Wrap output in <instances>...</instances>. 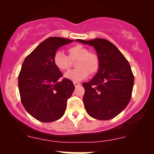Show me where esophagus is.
Returning <instances> with one entry per match:
<instances>
[{
	"mask_svg": "<svg viewBox=\"0 0 154 154\" xmlns=\"http://www.w3.org/2000/svg\"><path fill=\"white\" fill-rule=\"evenodd\" d=\"M74 85H75V87H78V86L80 85V83L78 82H74Z\"/></svg>",
	"mask_w": 154,
	"mask_h": 154,
	"instance_id": "obj_1",
	"label": "esophagus"
}]
</instances>
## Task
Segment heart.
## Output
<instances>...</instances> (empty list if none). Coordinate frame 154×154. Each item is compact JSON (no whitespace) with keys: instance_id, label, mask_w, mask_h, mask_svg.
Here are the masks:
<instances>
[{"instance_id":"1","label":"heart","mask_w":154,"mask_h":154,"mask_svg":"<svg viewBox=\"0 0 154 154\" xmlns=\"http://www.w3.org/2000/svg\"><path fill=\"white\" fill-rule=\"evenodd\" d=\"M69 57L71 60L77 59L75 67L77 69L67 72L65 78L74 81H79L88 77V74L93 75L99 68V59L97 54L89 52L87 48L81 45H74L68 49ZM55 66L61 72L69 69L70 60L62 51H58L53 58Z\"/></svg>"}]
</instances>
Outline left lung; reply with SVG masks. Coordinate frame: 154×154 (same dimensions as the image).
I'll return each instance as SVG.
<instances>
[{"label": "left lung", "instance_id": "left-lung-1", "mask_svg": "<svg viewBox=\"0 0 154 154\" xmlns=\"http://www.w3.org/2000/svg\"><path fill=\"white\" fill-rule=\"evenodd\" d=\"M76 41L91 45L99 59L98 72L88 82H83V103L87 113L98 120L113 119L130 102L134 76L128 60L109 40L95 38Z\"/></svg>", "mask_w": 154, "mask_h": 154}]
</instances>
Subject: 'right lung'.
<instances>
[{
	"mask_svg": "<svg viewBox=\"0 0 154 154\" xmlns=\"http://www.w3.org/2000/svg\"><path fill=\"white\" fill-rule=\"evenodd\" d=\"M73 40L51 37L35 48L22 63L18 77L21 101L35 119L52 122L62 117L66 101L75 85L68 79H59L62 73L55 66L53 58L60 47Z\"/></svg>",
	"mask_w": 154,
	"mask_h": 154,
	"instance_id": "right-lung-1",
	"label": "right lung"
}]
</instances>
